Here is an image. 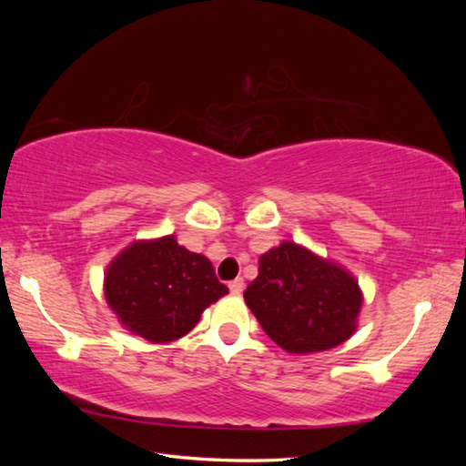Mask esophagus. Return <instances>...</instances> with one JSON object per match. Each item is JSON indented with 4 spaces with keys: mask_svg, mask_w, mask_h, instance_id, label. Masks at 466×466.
Instances as JSON below:
<instances>
[{
    "mask_svg": "<svg viewBox=\"0 0 466 466\" xmlns=\"http://www.w3.org/2000/svg\"><path fill=\"white\" fill-rule=\"evenodd\" d=\"M228 286H230V292H232V294H240V292L244 290V280H242V279H236V280H232Z\"/></svg>",
    "mask_w": 466,
    "mask_h": 466,
    "instance_id": "esophagus-1",
    "label": "esophagus"
}]
</instances>
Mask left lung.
Segmentation results:
<instances>
[{
  "mask_svg": "<svg viewBox=\"0 0 466 466\" xmlns=\"http://www.w3.org/2000/svg\"><path fill=\"white\" fill-rule=\"evenodd\" d=\"M244 300L282 350L310 354L330 350L356 332L362 290L339 262L284 240L260 256Z\"/></svg>",
  "mask_w": 466,
  "mask_h": 466,
  "instance_id": "1",
  "label": "left lung"
}]
</instances>
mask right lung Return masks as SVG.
Returning a JSON list of instances; mask_svg holds the SVG:
<instances>
[{
	"mask_svg": "<svg viewBox=\"0 0 466 466\" xmlns=\"http://www.w3.org/2000/svg\"><path fill=\"white\" fill-rule=\"evenodd\" d=\"M226 294L212 262L172 234L132 242L104 272V296L117 320L156 344L182 339Z\"/></svg>",
	"mask_w": 466,
	"mask_h": 466,
	"instance_id": "right-lung-1",
	"label": "right lung"
}]
</instances>
